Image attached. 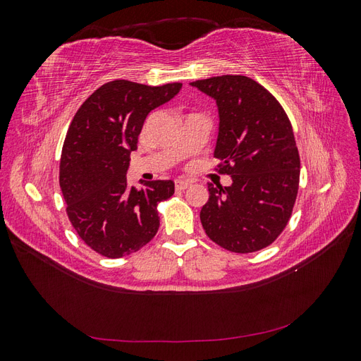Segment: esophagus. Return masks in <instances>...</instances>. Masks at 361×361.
Listing matches in <instances>:
<instances>
[{
	"mask_svg": "<svg viewBox=\"0 0 361 361\" xmlns=\"http://www.w3.org/2000/svg\"><path fill=\"white\" fill-rule=\"evenodd\" d=\"M190 182H187V180H180V179H178L176 182H174V187H176V190L178 191H183V190H187L188 187H190Z\"/></svg>",
	"mask_w": 361,
	"mask_h": 361,
	"instance_id": "1",
	"label": "esophagus"
}]
</instances>
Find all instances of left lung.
Segmentation results:
<instances>
[{
	"label": "left lung",
	"mask_w": 361,
	"mask_h": 361,
	"mask_svg": "<svg viewBox=\"0 0 361 361\" xmlns=\"http://www.w3.org/2000/svg\"><path fill=\"white\" fill-rule=\"evenodd\" d=\"M212 96L220 111L214 155L216 171L231 187L207 183L209 200L200 220L215 244L233 253H253L285 231L300 187V154L290 120L264 85L244 75L191 82Z\"/></svg>",
	"instance_id": "8db88e82"
}]
</instances>
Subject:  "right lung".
<instances>
[{
  "label": "right lung",
  "instance_id": "add662e5",
  "mask_svg": "<svg viewBox=\"0 0 361 361\" xmlns=\"http://www.w3.org/2000/svg\"><path fill=\"white\" fill-rule=\"evenodd\" d=\"M180 87L114 80L75 113L61 149L60 188L75 232L96 253L123 257L157 235L158 204L174 194V183L152 180L129 188L126 170L147 114Z\"/></svg>",
  "mask_w": 361,
  "mask_h": 361
}]
</instances>
